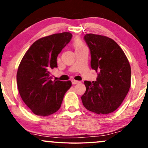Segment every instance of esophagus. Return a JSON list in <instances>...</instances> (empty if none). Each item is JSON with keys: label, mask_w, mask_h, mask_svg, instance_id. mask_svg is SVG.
Returning <instances> with one entry per match:
<instances>
[{"label": "esophagus", "mask_w": 148, "mask_h": 148, "mask_svg": "<svg viewBox=\"0 0 148 148\" xmlns=\"http://www.w3.org/2000/svg\"><path fill=\"white\" fill-rule=\"evenodd\" d=\"M71 82H72V84H77L79 83H80L79 81H77V80H75V79H72L71 80Z\"/></svg>", "instance_id": "34e87169"}]
</instances>
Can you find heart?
<instances>
[{"instance_id":"heart-1","label":"heart","mask_w":148,"mask_h":148,"mask_svg":"<svg viewBox=\"0 0 148 148\" xmlns=\"http://www.w3.org/2000/svg\"><path fill=\"white\" fill-rule=\"evenodd\" d=\"M73 46H74L75 49H77V48H80L85 46L84 44H83V42L81 41L79 38H76V39H75L74 42H73Z\"/></svg>"}]
</instances>
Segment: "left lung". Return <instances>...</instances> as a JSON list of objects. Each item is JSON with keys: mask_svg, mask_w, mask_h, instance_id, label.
Returning <instances> with one entry per match:
<instances>
[{"mask_svg": "<svg viewBox=\"0 0 148 148\" xmlns=\"http://www.w3.org/2000/svg\"><path fill=\"white\" fill-rule=\"evenodd\" d=\"M91 53V66L98 72L95 82L85 81L86 91L81 97L88 110L109 114L122 104L131 87V66L116 42L106 36H84Z\"/></svg>", "mask_w": 148, "mask_h": 148, "instance_id": "1", "label": "left lung"}]
</instances>
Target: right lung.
<instances>
[{"mask_svg":"<svg viewBox=\"0 0 148 148\" xmlns=\"http://www.w3.org/2000/svg\"><path fill=\"white\" fill-rule=\"evenodd\" d=\"M72 34L62 32L36 40L23 56L17 73L20 96L34 114L48 116L58 110L71 82L52 81L50 71L57 67L56 58L70 42Z\"/></svg>","mask_w":148,"mask_h":148,"instance_id":"obj_1","label":"right lung"}]
</instances>
